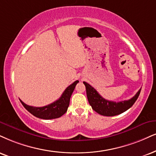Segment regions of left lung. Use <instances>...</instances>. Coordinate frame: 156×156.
I'll return each instance as SVG.
<instances>
[{
    "label": "left lung",
    "mask_w": 156,
    "mask_h": 156,
    "mask_svg": "<svg viewBox=\"0 0 156 156\" xmlns=\"http://www.w3.org/2000/svg\"><path fill=\"white\" fill-rule=\"evenodd\" d=\"M83 83L85 85L88 102L92 108L99 114L105 116H116L127 111L137 101L141 91V89H140L136 95L128 101L116 103L104 99L91 85L85 82H83Z\"/></svg>",
    "instance_id": "8db88e82"
}]
</instances>
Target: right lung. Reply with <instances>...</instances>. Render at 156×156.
<instances>
[{"instance_id":"right-lung-1","label":"right lung","mask_w":156,"mask_h":156,"mask_svg":"<svg viewBox=\"0 0 156 156\" xmlns=\"http://www.w3.org/2000/svg\"><path fill=\"white\" fill-rule=\"evenodd\" d=\"M79 82L78 80L75 81L74 83L69 86L64 90L60 98L56 101L53 102L51 104L45 105L43 107H34L25 104L24 102L20 100L22 104L25 108L30 113L37 118L43 119H57L63 116L67 111L69 105V101L72 94L76 87V84Z\"/></svg>"}]
</instances>
